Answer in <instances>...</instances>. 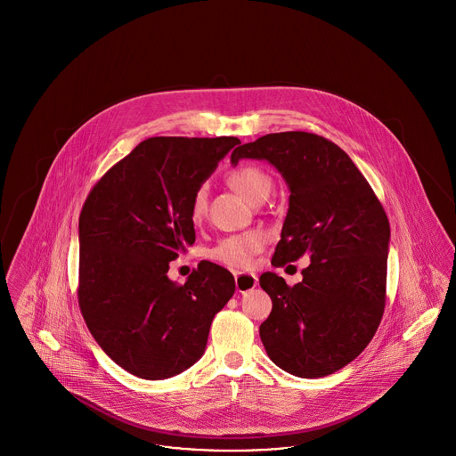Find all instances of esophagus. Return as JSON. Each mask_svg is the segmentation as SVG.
Segmentation results:
<instances>
[{"instance_id": "obj_1", "label": "esophagus", "mask_w": 456, "mask_h": 456, "mask_svg": "<svg viewBox=\"0 0 456 456\" xmlns=\"http://www.w3.org/2000/svg\"><path fill=\"white\" fill-rule=\"evenodd\" d=\"M234 281H236V289L240 294H244L258 285V277L255 273H246V272H236Z\"/></svg>"}]
</instances>
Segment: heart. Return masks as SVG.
Listing matches in <instances>:
<instances>
[{
  "instance_id": "1",
  "label": "heart",
  "mask_w": 456,
  "mask_h": 456,
  "mask_svg": "<svg viewBox=\"0 0 456 456\" xmlns=\"http://www.w3.org/2000/svg\"><path fill=\"white\" fill-rule=\"evenodd\" d=\"M227 183L236 190L239 195L251 205L266 200L272 191V177L258 166H240L227 175ZM207 210V191L198 188L191 200V217L200 220ZM265 246V236L258 231H249L238 236L222 239L210 251L208 256L231 268H249L255 256Z\"/></svg>"
}]
</instances>
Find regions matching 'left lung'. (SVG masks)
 Segmentation results:
<instances>
[{
    "label": "left lung",
    "instance_id": "1",
    "mask_svg": "<svg viewBox=\"0 0 456 456\" xmlns=\"http://www.w3.org/2000/svg\"><path fill=\"white\" fill-rule=\"evenodd\" d=\"M270 162L289 186V210L272 265L309 253L303 282L266 272L272 313L261 323L268 357L299 378L347 366L385 311L390 222L366 177L338 145L305 131L270 133L231 155Z\"/></svg>",
    "mask_w": 456,
    "mask_h": 456
}]
</instances>
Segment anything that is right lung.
<instances>
[{
	"label": "right lung",
	"mask_w": 456,
	"mask_h": 456,
	"mask_svg": "<svg viewBox=\"0 0 456 456\" xmlns=\"http://www.w3.org/2000/svg\"><path fill=\"white\" fill-rule=\"evenodd\" d=\"M236 136L143 140L92 188L78 220V304L95 342L143 379H166L203 355L214 316L236 290L216 263L184 285L169 261L195 242L191 200Z\"/></svg>",
	"instance_id": "right-lung-1"
}]
</instances>
